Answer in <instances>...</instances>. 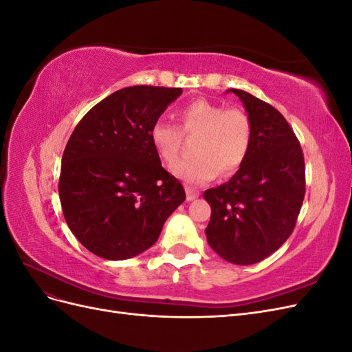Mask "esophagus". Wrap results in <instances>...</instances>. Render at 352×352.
Returning a JSON list of instances; mask_svg holds the SVG:
<instances>
[{
	"mask_svg": "<svg viewBox=\"0 0 352 352\" xmlns=\"http://www.w3.org/2000/svg\"><path fill=\"white\" fill-rule=\"evenodd\" d=\"M185 192H186V199L188 201H194L195 198H198L199 197V192L197 189H194V188H185Z\"/></svg>",
	"mask_w": 352,
	"mask_h": 352,
	"instance_id": "esophagus-1",
	"label": "esophagus"
}]
</instances>
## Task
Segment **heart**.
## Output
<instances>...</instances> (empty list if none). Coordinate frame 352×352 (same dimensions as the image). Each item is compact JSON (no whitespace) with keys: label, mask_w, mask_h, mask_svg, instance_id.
Listing matches in <instances>:
<instances>
[{"label":"heart","mask_w":352,"mask_h":352,"mask_svg":"<svg viewBox=\"0 0 352 352\" xmlns=\"http://www.w3.org/2000/svg\"><path fill=\"white\" fill-rule=\"evenodd\" d=\"M182 131L198 133L192 153L195 157L179 160L172 164V173L190 185H199L236 172L248 157L252 144V123L241 109L199 98L179 111ZM180 131L172 123L155 120L150 129L151 145L166 163L173 162L179 153Z\"/></svg>","instance_id":"obj_1"}]
</instances>
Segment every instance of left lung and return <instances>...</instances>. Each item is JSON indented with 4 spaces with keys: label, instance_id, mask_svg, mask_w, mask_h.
<instances>
[{
    "label": "left lung",
    "instance_id": "left-lung-1",
    "mask_svg": "<svg viewBox=\"0 0 352 352\" xmlns=\"http://www.w3.org/2000/svg\"><path fill=\"white\" fill-rule=\"evenodd\" d=\"M226 92L242 101L254 135L238 172L204 192L211 207L206 236L223 260L248 265L292 233L305 194L304 155L289 123L270 104L242 89Z\"/></svg>",
    "mask_w": 352,
    "mask_h": 352
}]
</instances>
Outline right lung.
<instances>
[{
	"mask_svg": "<svg viewBox=\"0 0 352 352\" xmlns=\"http://www.w3.org/2000/svg\"><path fill=\"white\" fill-rule=\"evenodd\" d=\"M182 89L129 87L83 116L61 158L58 195L69 229L101 258L136 257L182 204V184L163 168L151 124Z\"/></svg>",
	"mask_w": 352,
	"mask_h": 352,
	"instance_id": "1",
	"label": "right lung"
}]
</instances>
